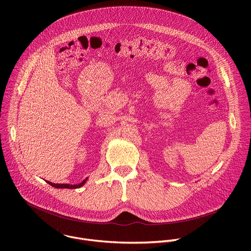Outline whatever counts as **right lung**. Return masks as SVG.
Masks as SVG:
<instances>
[{
  "mask_svg": "<svg viewBox=\"0 0 251 251\" xmlns=\"http://www.w3.org/2000/svg\"><path fill=\"white\" fill-rule=\"evenodd\" d=\"M86 181H87V177L85 178V180H83L81 183H79V184H77V185H69V184H54V183H51V182H49V181H47V182H48V184H49V185H50V186H52V187H54V188H56V189H78V188L82 187V186L86 183Z\"/></svg>",
  "mask_w": 251,
  "mask_h": 251,
  "instance_id": "1",
  "label": "right lung"
}]
</instances>
